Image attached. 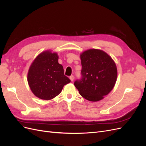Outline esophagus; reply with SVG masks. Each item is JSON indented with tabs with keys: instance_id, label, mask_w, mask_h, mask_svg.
<instances>
[{
	"instance_id": "34e87169",
	"label": "esophagus",
	"mask_w": 146,
	"mask_h": 146,
	"mask_svg": "<svg viewBox=\"0 0 146 146\" xmlns=\"http://www.w3.org/2000/svg\"><path fill=\"white\" fill-rule=\"evenodd\" d=\"M69 78H70V80H71L72 82L74 80V76H70V77H69Z\"/></svg>"
}]
</instances>
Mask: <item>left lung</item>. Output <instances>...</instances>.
Segmentation results:
<instances>
[{
  "mask_svg": "<svg viewBox=\"0 0 146 146\" xmlns=\"http://www.w3.org/2000/svg\"><path fill=\"white\" fill-rule=\"evenodd\" d=\"M82 78L74 82L80 94L88 100L97 102L111 91L117 79V68L107 53L89 49L80 54Z\"/></svg>",
  "mask_w": 146,
  "mask_h": 146,
  "instance_id": "8db88e82",
  "label": "left lung"
}]
</instances>
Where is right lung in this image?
<instances>
[{
	"label": "right lung",
	"mask_w": 146,
	"mask_h": 146,
	"mask_svg": "<svg viewBox=\"0 0 146 146\" xmlns=\"http://www.w3.org/2000/svg\"><path fill=\"white\" fill-rule=\"evenodd\" d=\"M58 60L56 53L47 50L38 55L31 64L27 81L31 90L37 98L52 99L60 93L65 85L70 83Z\"/></svg>",
	"instance_id": "1"
}]
</instances>
